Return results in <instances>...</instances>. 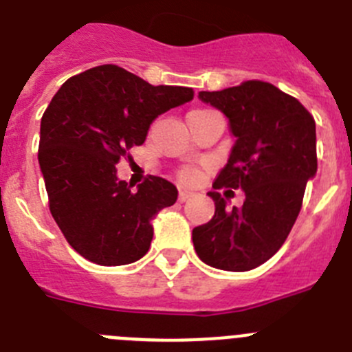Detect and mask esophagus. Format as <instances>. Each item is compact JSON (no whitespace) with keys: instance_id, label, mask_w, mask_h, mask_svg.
I'll list each match as a JSON object with an SVG mask.
<instances>
[{"instance_id":"obj_1","label":"esophagus","mask_w":352,"mask_h":352,"mask_svg":"<svg viewBox=\"0 0 352 352\" xmlns=\"http://www.w3.org/2000/svg\"><path fill=\"white\" fill-rule=\"evenodd\" d=\"M195 196V192L187 191V189H180L179 191V201H187V199H191Z\"/></svg>"}]
</instances>
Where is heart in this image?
Masks as SVG:
<instances>
[{"instance_id":"1","label":"heart","mask_w":352,"mask_h":352,"mask_svg":"<svg viewBox=\"0 0 352 352\" xmlns=\"http://www.w3.org/2000/svg\"><path fill=\"white\" fill-rule=\"evenodd\" d=\"M196 177H198V173H196L195 168L180 170V179L186 180V182H192V180H196Z\"/></svg>"}]
</instances>
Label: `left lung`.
<instances>
[{
    "instance_id": "obj_1",
    "label": "left lung",
    "mask_w": 352,
    "mask_h": 352,
    "mask_svg": "<svg viewBox=\"0 0 352 352\" xmlns=\"http://www.w3.org/2000/svg\"><path fill=\"white\" fill-rule=\"evenodd\" d=\"M198 97L224 113L236 137L213 189H243L245 201L228 210L221 192L210 191L215 215L192 229L195 250L212 267L250 271L280 250L297 221L318 170L316 123L297 98L265 81Z\"/></svg>"
}]
</instances>
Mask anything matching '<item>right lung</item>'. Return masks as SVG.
Returning a JSON list of instances; mask_svg holds the SVG:
<instances>
[{
	"instance_id": "obj_1",
	"label": "right lung",
	"mask_w": 352,
	"mask_h": 352,
	"mask_svg": "<svg viewBox=\"0 0 352 352\" xmlns=\"http://www.w3.org/2000/svg\"><path fill=\"white\" fill-rule=\"evenodd\" d=\"M187 87H153L113 64L69 78L41 118L38 161L52 217L69 245L98 265L147 254L153 219L177 201V187L149 175L131 189L116 163L142 146L151 123L192 100Z\"/></svg>"
}]
</instances>
